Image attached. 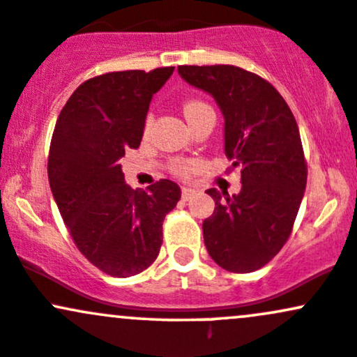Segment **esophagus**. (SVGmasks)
Returning <instances> with one entry per match:
<instances>
[{
    "mask_svg": "<svg viewBox=\"0 0 357 357\" xmlns=\"http://www.w3.org/2000/svg\"><path fill=\"white\" fill-rule=\"evenodd\" d=\"M192 194H194V190L189 189V187H183V189H182V199H183V201H189V199L192 197Z\"/></svg>",
    "mask_w": 357,
    "mask_h": 357,
    "instance_id": "esophagus-1",
    "label": "esophagus"
}]
</instances>
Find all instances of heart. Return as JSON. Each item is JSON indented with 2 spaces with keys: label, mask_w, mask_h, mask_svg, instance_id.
I'll use <instances>...</instances> for the list:
<instances>
[{
  "label": "heart",
  "mask_w": 357,
  "mask_h": 357,
  "mask_svg": "<svg viewBox=\"0 0 357 357\" xmlns=\"http://www.w3.org/2000/svg\"><path fill=\"white\" fill-rule=\"evenodd\" d=\"M202 109H208V105L199 100H189L185 105H183V114H185V117L189 119ZM149 126H151V117H148L146 122H144V131L146 132ZM194 170H195V162H189V160H177V162H174V165H172V172H174L175 175H180V177H187V175L192 174Z\"/></svg>",
  "instance_id": "1"
}]
</instances>
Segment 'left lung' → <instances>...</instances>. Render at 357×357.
Wrapping results in <instances>:
<instances>
[{
	"mask_svg": "<svg viewBox=\"0 0 357 357\" xmlns=\"http://www.w3.org/2000/svg\"><path fill=\"white\" fill-rule=\"evenodd\" d=\"M178 75L220 105L225 153L241 170L238 194L206 190L214 199V213L202 223L206 248L226 271L254 272L284 247L305 194L296 119L269 82L238 66H178Z\"/></svg>",
	"mask_w": 357,
	"mask_h": 357,
	"instance_id": "obj_1",
	"label": "left lung"
}]
</instances>
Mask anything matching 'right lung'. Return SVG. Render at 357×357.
I'll use <instances>...</instances> for the list:
<instances>
[{
  "label": "right lung",
  "mask_w": 357,
  "mask_h": 357,
  "mask_svg": "<svg viewBox=\"0 0 357 357\" xmlns=\"http://www.w3.org/2000/svg\"><path fill=\"white\" fill-rule=\"evenodd\" d=\"M175 68L116 71L82 83L57 117L49 148L52 195L78 250L105 274L129 278L160 254L162 225L180 187L124 182L121 158L141 144L153 95Z\"/></svg>",
  "instance_id": "1"
}]
</instances>
